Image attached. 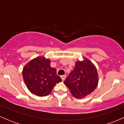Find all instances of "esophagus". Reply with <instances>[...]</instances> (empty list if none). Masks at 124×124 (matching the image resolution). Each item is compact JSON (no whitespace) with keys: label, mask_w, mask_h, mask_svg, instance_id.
Listing matches in <instances>:
<instances>
[{"label":"esophagus","mask_w":124,"mask_h":124,"mask_svg":"<svg viewBox=\"0 0 124 124\" xmlns=\"http://www.w3.org/2000/svg\"><path fill=\"white\" fill-rule=\"evenodd\" d=\"M61 77V79H62V81H64L66 78V75H62Z\"/></svg>","instance_id":"1"}]
</instances>
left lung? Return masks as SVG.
Instances as JSON below:
<instances>
[{"mask_svg": "<svg viewBox=\"0 0 124 124\" xmlns=\"http://www.w3.org/2000/svg\"><path fill=\"white\" fill-rule=\"evenodd\" d=\"M99 77L94 65L86 58L75 62L74 69L64 81L72 96L82 99L90 94L98 85Z\"/></svg>", "mask_w": 124, "mask_h": 124, "instance_id": "8db88e82", "label": "left lung"}]
</instances>
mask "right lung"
<instances>
[{
    "label": "right lung",
    "instance_id": "add662e5",
    "mask_svg": "<svg viewBox=\"0 0 124 124\" xmlns=\"http://www.w3.org/2000/svg\"><path fill=\"white\" fill-rule=\"evenodd\" d=\"M23 76L31 93L40 97L49 95L56 84L62 81L56 69L50 66V60L44 56L28 62L23 68Z\"/></svg>",
    "mask_w": 124,
    "mask_h": 124
}]
</instances>
